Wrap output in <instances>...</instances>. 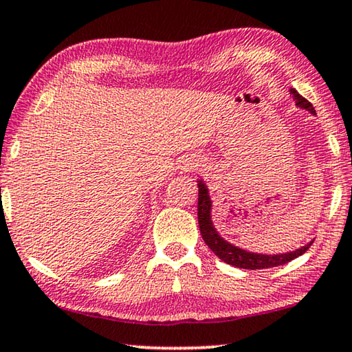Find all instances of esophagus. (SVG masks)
I'll return each mask as SVG.
<instances>
[{
  "mask_svg": "<svg viewBox=\"0 0 352 352\" xmlns=\"http://www.w3.org/2000/svg\"><path fill=\"white\" fill-rule=\"evenodd\" d=\"M183 169H185V170H192V169H196V166L192 164V162H190V164H185V166H183Z\"/></svg>",
  "mask_w": 352,
  "mask_h": 352,
  "instance_id": "34e87169",
  "label": "esophagus"
}]
</instances>
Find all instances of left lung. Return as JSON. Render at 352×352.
Instances as JSON below:
<instances>
[{
    "label": "left lung",
    "instance_id": "left-lung-1",
    "mask_svg": "<svg viewBox=\"0 0 352 352\" xmlns=\"http://www.w3.org/2000/svg\"><path fill=\"white\" fill-rule=\"evenodd\" d=\"M290 94L295 98V103L303 110H308L309 113L316 115V110L313 103L306 100L305 97H301L295 89H290ZM197 186H199V197H197V221H199V230L202 239L209 249L214 252V254L219 256L220 260H223L225 263L236 266V268H244V270H266V268H274V266H280L292 261L296 256L303 255L306 250L309 249L313 241L309 244L301 247V249H296L294 252H289V254H279V255H265V254H254V252L242 250L239 247L230 244L226 242L223 237H220L219 232L214 228L210 219V209H212V201L209 196V190L202 183V180L197 182Z\"/></svg>",
    "mask_w": 352,
    "mask_h": 352
}]
</instances>
